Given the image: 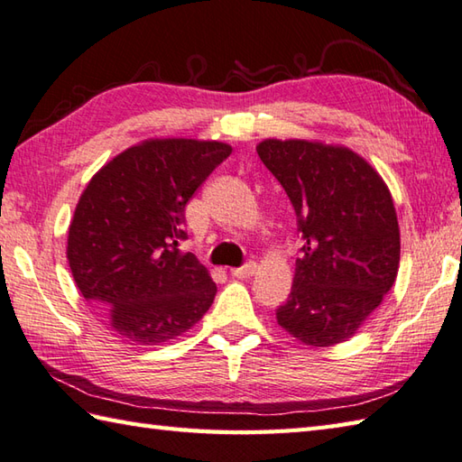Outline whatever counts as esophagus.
<instances>
[{"label":"esophagus","instance_id":"34e87169","mask_svg":"<svg viewBox=\"0 0 462 462\" xmlns=\"http://www.w3.org/2000/svg\"><path fill=\"white\" fill-rule=\"evenodd\" d=\"M230 273L234 278H248L256 273V262H246V264H242L240 268H232Z\"/></svg>","mask_w":462,"mask_h":462}]
</instances>
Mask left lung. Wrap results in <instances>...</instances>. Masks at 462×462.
<instances>
[{"label": "left lung", "instance_id": "1", "mask_svg": "<svg viewBox=\"0 0 462 462\" xmlns=\"http://www.w3.org/2000/svg\"><path fill=\"white\" fill-rule=\"evenodd\" d=\"M258 156L296 214L304 240L292 291L276 320L310 346L350 338L394 284L401 234L391 192L346 148L264 140Z\"/></svg>", "mask_w": 462, "mask_h": 462}]
</instances>
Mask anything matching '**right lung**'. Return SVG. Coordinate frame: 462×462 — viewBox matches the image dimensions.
<instances>
[{
  "mask_svg": "<svg viewBox=\"0 0 462 462\" xmlns=\"http://www.w3.org/2000/svg\"><path fill=\"white\" fill-rule=\"evenodd\" d=\"M228 143L150 140L122 152L81 194L68 260L81 296L122 338L160 345L202 319L216 284L188 240L186 204Z\"/></svg>",
  "mask_w": 462,
  "mask_h": 462,
  "instance_id": "1",
  "label": "right lung"
}]
</instances>
